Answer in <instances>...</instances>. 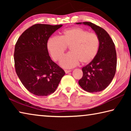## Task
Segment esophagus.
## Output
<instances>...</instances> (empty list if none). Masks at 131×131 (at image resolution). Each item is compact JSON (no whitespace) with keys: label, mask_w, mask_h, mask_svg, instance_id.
I'll use <instances>...</instances> for the list:
<instances>
[{"label":"esophagus","mask_w":131,"mask_h":131,"mask_svg":"<svg viewBox=\"0 0 131 131\" xmlns=\"http://www.w3.org/2000/svg\"><path fill=\"white\" fill-rule=\"evenodd\" d=\"M70 72H71V70H65V72L66 73V74L69 73H70Z\"/></svg>","instance_id":"1"}]
</instances>
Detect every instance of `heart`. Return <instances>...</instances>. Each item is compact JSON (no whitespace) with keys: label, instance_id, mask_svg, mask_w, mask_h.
Returning <instances> with one entry per match:
<instances>
[{"label":"heart","instance_id":"1","mask_svg":"<svg viewBox=\"0 0 131 131\" xmlns=\"http://www.w3.org/2000/svg\"><path fill=\"white\" fill-rule=\"evenodd\" d=\"M99 39L94 33L80 28H72L63 31L61 37L52 36L48 39L47 48L54 61L61 58L68 47L70 52L62 58L60 65L70 69L78 65L80 62L86 64L91 62L98 52Z\"/></svg>","mask_w":131,"mask_h":131}]
</instances>
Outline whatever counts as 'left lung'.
I'll use <instances>...</instances> for the list:
<instances>
[{"mask_svg":"<svg viewBox=\"0 0 131 131\" xmlns=\"http://www.w3.org/2000/svg\"><path fill=\"white\" fill-rule=\"evenodd\" d=\"M76 24L90 26L100 41L96 56L88 65L82 68L83 76L79 84L87 92L102 91L110 84L116 73L117 54L115 45L109 35L101 27L90 22Z\"/></svg>","mask_w":131,"mask_h":131,"instance_id":"obj_1","label":"left lung"}]
</instances>
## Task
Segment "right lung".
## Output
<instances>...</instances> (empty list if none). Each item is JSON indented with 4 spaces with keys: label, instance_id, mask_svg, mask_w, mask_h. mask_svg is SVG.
<instances>
[{
    "label": "right lung",
    "instance_id": "1",
    "mask_svg": "<svg viewBox=\"0 0 131 131\" xmlns=\"http://www.w3.org/2000/svg\"><path fill=\"white\" fill-rule=\"evenodd\" d=\"M62 25L35 24L23 33L14 50L15 68L21 83L32 94L54 92L65 73L49 56L47 42Z\"/></svg>",
    "mask_w": 131,
    "mask_h": 131
}]
</instances>
